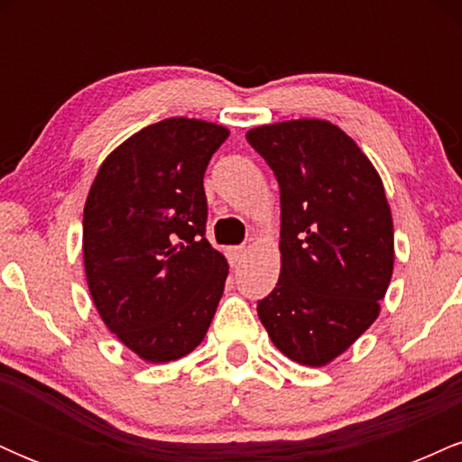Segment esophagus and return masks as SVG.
I'll return each instance as SVG.
<instances>
[{"mask_svg":"<svg viewBox=\"0 0 462 462\" xmlns=\"http://www.w3.org/2000/svg\"><path fill=\"white\" fill-rule=\"evenodd\" d=\"M227 256H230L232 264H238L243 261V256H245V247H230L227 249Z\"/></svg>","mask_w":462,"mask_h":462,"instance_id":"esophagus-1","label":"esophagus"}]
</instances>
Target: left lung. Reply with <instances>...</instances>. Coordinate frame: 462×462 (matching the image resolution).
<instances>
[{"mask_svg":"<svg viewBox=\"0 0 462 462\" xmlns=\"http://www.w3.org/2000/svg\"><path fill=\"white\" fill-rule=\"evenodd\" d=\"M245 139L280 184V278L258 317L286 358L326 367L378 319L393 275L384 184L326 119L258 125Z\"/></svg>","mask_w":462,"mask_h":462,"instance_id":"1","label":"left lung"}]
</instances>
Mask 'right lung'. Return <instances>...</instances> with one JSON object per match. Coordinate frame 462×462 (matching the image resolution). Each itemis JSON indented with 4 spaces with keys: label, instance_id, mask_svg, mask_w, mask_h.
<instances>
[{
    "label": "right lung",
    "instance_id": "right-lung-1",
    "mask_svg": "<svg viewBox=\"0 0 462 462\" xmlns=\"http://www.w3.org/2000/svg\"><path fill=\"white\" fill-rule=\"evenodd\" d=\"M224 125L171 116L106 156L82 221L84 273L110 332L147 363H171L204 341L227 261L204 238V171Z\"/></svg>",
    "mask_w": 462,
    "mask_h": 462
}]
</instances>
